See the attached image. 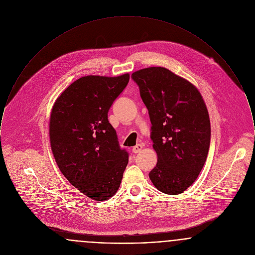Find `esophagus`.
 <instances>
[{
	"instance_id": "esophagus-1",
	"label": "esophagus",
	"mask_w": 255,
	"mask_h": 255,
	"mask_svg": "<svg viewBox=\"0 0 255 255\" xmlns=\"http://www.w3.org/2000/svg\"><path fill=\"white\" fill-rule=\"evenodd\" d=\"M142 148H143V145L138 144V145H136V146H134L132 147V152L133 153H138V152H140L142 150Z\"/></svg>"
}]
</instances>
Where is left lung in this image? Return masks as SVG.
<instances>
[{
	"mask_svg": "<svg viewBox=\"0 0 255 255\" xmlns=\"http://www.w3.org/2000/svg\"><path fill=\"white\" fill-rule=\"evenodd\" d=\"M151 123L150 139L157 153L148 176L162 193L178 195L190 187L206 161L210 120L197 87L164 67L134 72Z\"/></svg>",
	"mask_w": 255,
	"mask_h": 255,
	"instance_id": "left-lung-1",
	"label": "left lung"
}]
</instances>
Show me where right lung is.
Here are the masks:
<instances>
[{"label":"right lung","instance_id":"obj_1","mask_svg":"<svg viewBox=\"0 0 255 255\" xmlns=\"http://www.w3.org/2000/svg\"><path fill=\"white\" fill-rule=\"evenodd\" d=\"M128 81L129 74L82 77L56 99L51 112L49 135L55 162L74 187L95 201L116 194L128 162L108 119Z\"/></svg>","mask_w":255,"mask_h":255}]
</instances>
